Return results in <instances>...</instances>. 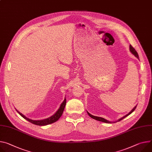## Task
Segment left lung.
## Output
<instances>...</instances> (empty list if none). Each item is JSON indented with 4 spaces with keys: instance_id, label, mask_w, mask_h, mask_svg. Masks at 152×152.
<instances>
[{
    "instance_id": "obj_1",
    "label": "left lung",
    "mask_w": 152,
    "mask_h": 152,
    "mask_svg": "<svg viewBox=\"0 0 152 152\" xmlns=\"http://www.w3.org/2000/svg\"><path fill=\"white\" fill-rule=\"evenodd\" d=\"M130 52L134 55V56L136 57V58H137V59H139V56H138V54H137V53L136 52V51L135 50V49L130 45ZM136 106L137 105H136L132 110L131 111L128 113V114H127L126 115H125L124 116H123L122 118H120V119H119L118 121H115V122H111V121H108V120H107V119H104V118H101V117H98V116H93V115H91L90 113H88L87 111V113H88V115L91 118H93V119H95V120H97V121H101V122H105V123H115V122H119V121H121L122 119H123L124 118H125L126 117H127V116H128L129 115H130L132 112H133V111L134 110H135V108H136Z\"/></svg>"
}]
</instances>
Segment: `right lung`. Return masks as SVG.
I'll return each mask as SVG.
<instances>
[{"mask_svg": "<svg viewBox=\"0 0 152 152\" xmlns=\"http://www.w3.org/2000/svg\"><path fill=\"white\" fill-rule=\"evenodd\" d=\"M65 105H66V98H65L64 101L62 102L59 109L57 110L56 113L48 118H46L44 119H41V120H33V119H29L28 118H26L25 116H24L23 114H22L20 112H19L18 110H17L16 109V110L18 112V113L26 121H28L31 122L32 124H35V125H37V126H47V125H48V124H51L52 123L56 122L62 116L63 112H64V108L65 107Z\"/></svg>", "mask_w": 152, "mask_h": 152, "instance_id": "1", "label": "right lung"}]
</instances>
